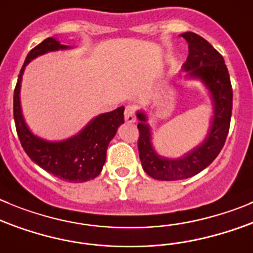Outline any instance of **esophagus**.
Masks as SVG:
<instances>
[{"label":"esophagus","instance_id":"esophagus-1","mask_svg":"<svg viewBox=\"0 0 253 253\" xmlns=\"http://www.w3.org/2000/svg\"><path fill=\"white\" fill-rule=\"evenodd\" d=\"M135 110H136V108L134 107V105H128V107L125 108V112H124L125 122L126 123L135 122Z\"/></svg>","mask_w":253,"mask_h":253}]
</instances>
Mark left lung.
I'll use <instances>...</instances> for the list:
<instances>
[{
    "mask_svg": "<svg viewBox=\"0 0 253 253\" xmlns=\"http://www.w3.org/2000/svg\"><path fill=\"white\" fill-rule=\"evenodd\" d=\"M189 43V56L182 68L190 78L201 79L212 98L213 118L208 136L201 145L179 159L160 156L153 148L151 134L146 124V115L136 113L138 149L143 169L156 180L174 181L191 177L212 163L223 148L232 114V86L223 57L201 36L194 32L182 33Z\"/></svg>",
    "mask_w": 253,
    "mask_h": 253,
    "instance_id": "left-lung-1",
    "label": "left lung"
}]
</instances>
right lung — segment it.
<instances>
[{"label":"right lung","mask_w":253,"mask_h":253,"mask_svg":"<svg viewBox=\"0 0 253 253\" xmlns=\"http://www.w3.org/2000/svg\"><path fill=\"white\" fill-rule=\"evenodd\" d=\"M67 48H69L68 45L61 44L56 38L49 37L30 50L14 88L13 117L22 148L33 163L64 181L84 182L95 179L102 171L108 145L117 134L118 128L124 123V107L98 115L88 123L83 130L67 140L48 141L38 138L28 129L20 103L25 67L41 54Z\"/></svg>","instance_id":"obj_1"}]
</instances>
